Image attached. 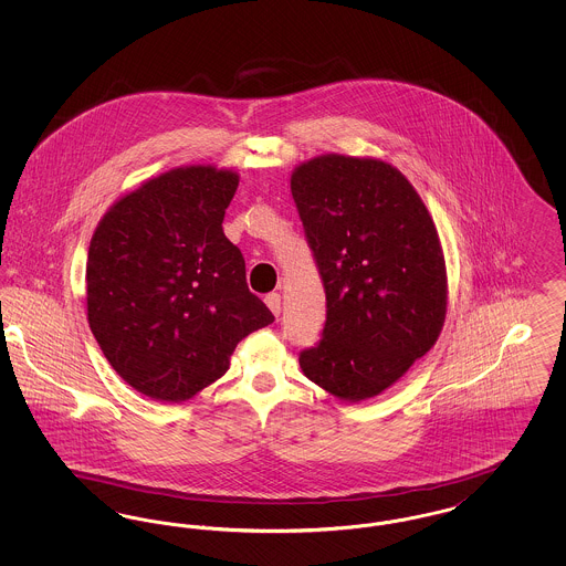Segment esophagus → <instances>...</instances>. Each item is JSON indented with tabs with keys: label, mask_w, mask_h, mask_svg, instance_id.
I'll return each instance as SVG.
<instances>
[{
	"label": "esophagus",
	"mask_w": 566,
	"mask_h": 566,
	"mask_svg": "<svg viewBox=\"0 0 566 566\" xmlns=\"http://www.w3.org/2000/svg\"><path fill=\"white\" fill-rule=\"evenodd\" d=\"M265 303H268V307H270L273 316H280V312H282V296L277 295V293H270V295L265 296Z\"/></svg>",
	"instance_id": "34e87169"
}]
</instances>
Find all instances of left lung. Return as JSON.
Listing matches in <instances>:
<instances>
[{
  "label": "left lung",
  "mask_w": 566,
  "mask_h": 566,
  "mask_svg": "<svg viewBox=\"0 0 566 566\" xmlns=\"http://www.w3.org/2000/svg\"><path fill=\"white\" fill-rule=\"evenodd\" d=\"M291 190L326 295L321 339L298 365L339 399L376 397L443 326L446 263L431 214L403 174L376 159H312Z\"/></svg>",
  "instance_id": "obj_1"
}]
</instances>
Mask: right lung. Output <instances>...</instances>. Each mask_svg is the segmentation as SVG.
<instances>
[{"mask_svg":"<svg viewBox=\"0 0 566 566\" xmlns=\"http://www.w3.org/2000/svg\"><path fill=\"white\" fill-rule=\"evenodd\" d=\"M238 174L180 167L102 218L88 248L86 310L112 369L137 392L180 403L229 369L245 335L273 323L222 233Z\"/></svg>","mask_w":566,"mask_h":566,"instance_id":"add662e5","label":"right lung"}]
</instances>
